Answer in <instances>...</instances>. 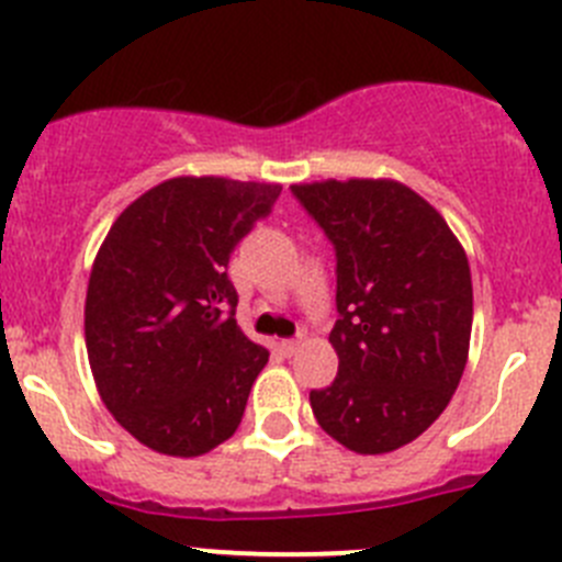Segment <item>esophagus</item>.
Here are the masks:
<instances>
[{"label":"esophagus","instance_id":"34e87169","mask_svg":"<svg viewBox=\"0 0 562 562\" xmlns=\"http://www.w3.org/2000/svg\"><path fill=\"white\" fill-rule=\"evenodd\" d=\"M296 347H300V341H296V338H285V341H280V350L285 352V356H293V352H296Z\"/></svg>","mask_w":562,"mask_h":562}]
</instances>
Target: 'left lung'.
<instances>
[{
  "instance_id": "left-lung-1",
  "label": "left lung",
  "mask_w": 562,
  "mask_h": 562,
  "mask_svg": "<svg viewBox=\"0 0 562 562\" xmlns=\"http://www.w3.org/2000/svg\"><path fill=\"white\" fill-rule=\"evenodd\" d=\"M291 193L336 249L338 375L311 392L313 414L350 451H397L445 412L468 363V257L401 181L330 179Z\"/></svg>"
}]
</instances>
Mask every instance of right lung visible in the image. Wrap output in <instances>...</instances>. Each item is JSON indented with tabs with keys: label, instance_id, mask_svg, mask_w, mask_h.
I'll list each match as a JSON object with an SVG mask.
<instances>
[{
	"label": "right lung",
	"instance_id": "obj_1",
	"mask_svg": "<svg viewBox=\"0 0 562 562\" xmlns=\"http://www.w3.org/2000/svg\"><path fill=\"white\" fill-rule=\"evenodd\" d=\"M280 184L179 176L125 206L94 257L86 352L105 408L143 445L201 457L244 419L269 350L237 327L235 246Z\"/></svg>",
	"mask_w": 562,
	"mask_h": 562
}]
</instances>
